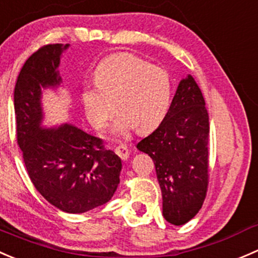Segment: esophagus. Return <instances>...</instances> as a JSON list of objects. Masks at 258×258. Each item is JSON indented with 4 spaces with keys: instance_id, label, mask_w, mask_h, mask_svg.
<instances>
[{
    "instance_id": "obj_1",
    "label": "esophagus",
    "mask_w": 258,
    "mask_h": 258,
    "mask_svg": "<svg viewBox=\"0 0 258 258\" xmlns=\"http://www.w3.org/2000/svg\"><path fill=\"white\" fill-rule=\"evenodd\" d=\"M115 153H116V155H118L119 158H121V159H123V160L128 159L129 149H128V148H126V145H124V144L118 145V147L115 148Z\"/></svg>"
}]
</instances>
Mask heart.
<instances>
[{"instance_id":"heart-1","label":"heart","mask_w":258,"mask_h":258,"mask_svg":"<svg viewBox=\"0 0 258 258\" xmlns=\"http://www.w3.org/2000/svg\"><path fill=\"white\" fill-rule=\"evenodd\" d=\"M94 79L96 86L84 89L83 104L86 118L96 129L106 125L114 103L119 115L113 132L121 135L133 126L138 132L155 128L172 104L169 71L133 53H114L101 60Z\"/></svg>"}]
</instances>
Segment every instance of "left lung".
<instances>
[{"mask_svg": "<svg viewBox=\"0 0 258 258\" xmlns=\"http://www.w3.org/2000/svg\"><path fill=\"white\" fill-rule=\"evenodd\" d=\"M210 118L200 86L190 75L178 85L167 115L137 148L153 159L162 189L163 216L182 226L202 208L210 182Z\"/></svg>", "mask_w": 258, "mask_h": 258, "instance_id": "obj_1", "label": "left lung"}]
</instances>
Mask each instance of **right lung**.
Instances as JSON below:
<instances>
[{"label":"right lung","instance_id":"1","mask_svg":"<svg viewBox=\"0 0 258 258\" xmlns=\"http://www.w3.org/2000/svg\"><path fill=\"white\" fill-rule=\"evenodd\" d=\"M69 45H46L22 66L14 104L17 144L40 195L58 210L84 213L111 200L119 184L121 160L100 138L71 124L42 129L41 89L57 86V66Z\"/></svg>","mask_w":258,"mask_h":258}]
</instances>
